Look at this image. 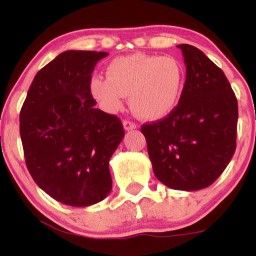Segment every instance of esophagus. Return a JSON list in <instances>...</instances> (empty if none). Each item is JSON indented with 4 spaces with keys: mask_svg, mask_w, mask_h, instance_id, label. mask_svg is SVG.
Listing matches in <instances>:
<instances>
[{
    "mask_svg": "<svg viewBox=\"0 0 256 256\" xmlns=\"http://www.w3.org/2000/svg\"><path fill=\"white\" fill-rule=\"evenodd\" d=\"M122 125H124V128L126 131L134 130V128H137V125L134 124V122H130V120H124V122H122Z\"/></svg>",
    "mask_w": 256,
    "mask_h": 256,
    "instance_id": "34e87169",
    "label": "esophagus"
}]
</instances>
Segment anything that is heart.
I'll list each match as a JSON object with an SVG mask.
<instances>
[{
    "label": "heart",
    "mask_w": 256,
    "mask_h": 256,
    "mask_svg": "<svg viewBox=\"0 0 256 256\" xmlns=\"http://www.w3.org/2000/svg\"><path fill=\"white\" fill-rule=\"evenodd\" d=\"M107 78L94 77L90 90L107 110L122 107L130 96V107L137 116L158 120L177 107L185 86V68L172 56L134 54L112 60Z\"/></svg>",
    "instance_id": "b5f03b06"
}]
</instances>
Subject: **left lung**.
<instances>
[{
  "label": "left lung",
  "instance_id": "obj_1",
  "mask_svg": "<svg viewBox=\"0 0 256 256\" xmlns=\"http://www.w3.org/2000/svg\"><path fill=\"white\" fill-rule=\"evenodd\" d=\"M177 46L186 67L180 101L166 118L144 124L140 131L158 180L194 192L213 184L234 156L238 106L213 61L189 44Z\"/></svg>",
  "mask_w": 256,
  "mask_h": 256
}]
</instances>
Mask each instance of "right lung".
I'll return each mask as SVG.
<instances>
[{
	"label": "right lung",
	"instance_id": "obj_1",
	"mask_svg": "<svg viewBox=\"0 0 256 256\" xmlns=\"http://www.w3.org/2000/svg\"><path fill=\"white\" fill-rule=\"evenodd\" d=\"M108 52L67 50L43 67L20 112L31 177L64 204L86 207L112 190L110 160L124 138L118 116L95 108L91 73Z\"/></svg>",
	"mask_w": 256,
	"mask_h": 256
}]
</instances>
